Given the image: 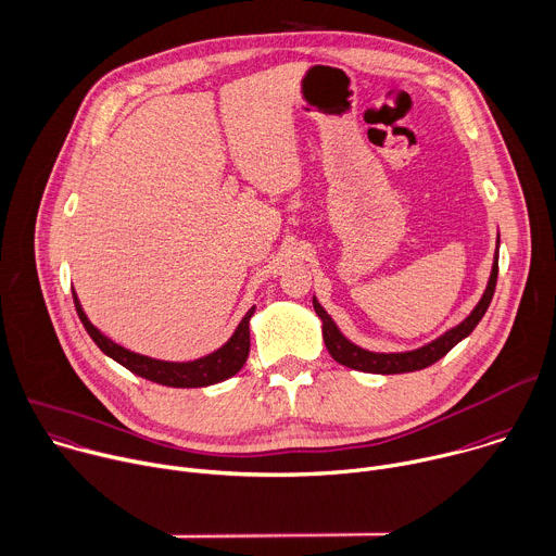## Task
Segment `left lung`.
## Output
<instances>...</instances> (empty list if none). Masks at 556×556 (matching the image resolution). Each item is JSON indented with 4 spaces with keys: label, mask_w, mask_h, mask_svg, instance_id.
Instances as JSON below:
<instances>
[{
    "label": "left lung",
    "mask_w": 556,
    "mask_h": 556,
    "mask_svg": "<svg viewBox=\"0 0 556 556\" xmlns=\"http://www.w3.org/2000/svg\"><path fill=\"white\" fill-rule=\"evenodd\" d=\"M495 285H497V252H495V261H493V271L489 278V287L482 295V300L478 302V306L471 311V315L460 321L456 328L447 330L445 336L433 340L431 344L409 351V353H370L364 351L359 346H355L353 342H349L342 332L338 330L336 321L330 319V315L319 306V302L313 298V308L321 319V332H324V344L330 353V357L336 359L342 366H349L353 370H362V372H372V375H401V372H414V370H422L431 364H435L438 359L445 357L458 342H463L467 336H471V330L478 326V321L484 317L493 293H495Z\"/></svg>",
    "instance_id": "left-lung-1"
}]
</instances>
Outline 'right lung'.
Segmentation results:
<instances>
[{
	"label": "right lung",
	"instance_id": "obj_1",
	"mask_svg": "<svg viewBox=\"0 0 556 556\" xmlns=\"http://www.w3.org/2000/svg\"><path fill=\"white\" fill-rule=\"evenodd\" d=\"M74 295V306L76 313L85 326V330L89 332V338L96 342V346L109 355L111 359H116L121 366H125L127 370H131L138 377H144L149 381L168 386V388H205L218 381H226L230 377H235L248 362L250 355V317L254 315L252 306L245 317L241 319L239 328L235 330V336L230 338V342L226 346H220L218 351H214L212 355H205L201 359L188 362V364H173V362H160V359H151L138 353H131L118 344H114L111 340H106L102 332L87 319L85 311L80 308V302Z\"/></svg>",
	"mask_w": 556,
	"mask_h": 556
}]
</instances>
